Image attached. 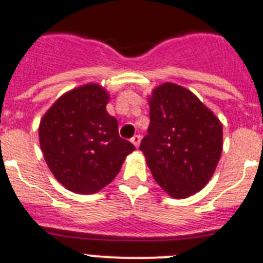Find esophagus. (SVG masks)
Masks as SVG:
<instances>
[{
    "label": "esophagus",
    "mask_w": 263,
    "mask_h": 263,
    "mask_svg": "<svg viewBox=\"0 0 263 263\" xmlns=\"http://www.w3.org/2000/svg\"><path fill=\"white\" fill-rule=\"evenodd\" d=\"M140 139H142V138H140V135H135V136H132L131 142H132V143H134V146H135V147H139V144H140Z\"/></svg>",
    "instance_id": "1"
}]
</instances>
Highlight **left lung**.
I'll return each mask as SVG.
<instances>
[{"mask_svg": "<svg viewBox=\"0 0 263 263\" xmlns=\"http://www.w3.org/2000/svg\"><path fill=\"white\" fill-rule=\"evenodd\" d=\"M150 125L140 143L156 181L181 199L212 179L222 152V125L187 88L164 83L153 91Z\"/></svg>", "mask_w": 263, "mask_h": 263, "instance_id": "left-lung-1", "label": "left lung"}]
</instances>
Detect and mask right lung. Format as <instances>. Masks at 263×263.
<instances>
[{
    "label": "right lung",
    "instance_id": "1",
    "mask_svg": "<svg viewBox=\"0 0 263 263\" xmlns=\"http://www.w3.org/2000/svg\"><path fill=\"white\" fill-rule=\"evenodd\" d=\"M109 94L86 84L60 97L43 116L39 143L46 164L64 187L94 194L110 183L135 146L120 138L106 111Z\"/></svg>",
    "mask_w": 263,
    "mask_h": 263
}]
</instances>
